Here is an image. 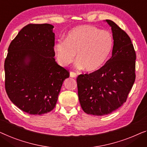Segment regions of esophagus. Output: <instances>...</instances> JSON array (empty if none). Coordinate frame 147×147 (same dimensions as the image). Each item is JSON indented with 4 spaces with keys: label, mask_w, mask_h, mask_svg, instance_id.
Masks as SVG:
<instances>
[{
    "label": "esophagus",
    "mask_w": 147,
    "mask_h": 147,
    "mask_svg": "<svg viewBox=\"0 0 147 147\" xmlns=\"http://www.w3.org/2000/svg\"><path fill=\"white\" fill-rule=\"evenodd\" d=\"M76 76H77V74H76V73H74V72H71V73H70V76H71V78H76Z\"/></svg>",
    "instance_id": "obj_1"
}]
</instances>
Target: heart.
Instances as JSON below:
<instances>
[{"label": "heart", "instance_id": "obj_1", "mask_svg": "<svg viewBox=\"0 0 147 147\" xmlns=\"http://www.w3.org/2000/svg\"><path fill=\"white\" fill-rule=\"evenodd\" d=\"M113 40L110 33L94 26L80 25L68 32L65 41L53 48L56 59L61 67L73 63L76 54L77 67L94 72L102 67L110 55Z\"/></svg>", "mask_w": 147, "mask_h": 147}]
</instances>
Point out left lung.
Masks as SVG:
<instances>
[{"label":"left lung","mask_w":147,"mask_h":147,"mask_svg":"<svg viewBox=\"0 0 147 147\" xmlns=\"http://www.w3.org/2000/svg\"><path fill=\"white\" fill-rule=\"evenodd\" d=\"M113 38L112 57L105 65L76 78L82 110L88 115H109L126 102L135 80L136 53L127 33L111 20Z\"/></svg>","instance_id":"1"}]
</instances>
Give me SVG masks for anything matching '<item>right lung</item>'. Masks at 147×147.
<instances>
[{
  "label": "right lung",
  "instance_id": "add662e5",
  "mask_svg": "<svg viewBox=\"0 0 147 147\" xmlns=\"http://www.w3.org/2000/svg\"><path fill=\"white\" fill-rule=\"evenodd\" d=\"M54 26L30 24L12 40L5 62V88L10 100L30 115L50 112L69 73L55 61Z\"/></svg>",
  "mask_w": 147,
  "mask_h": 147
}]
</instances>
